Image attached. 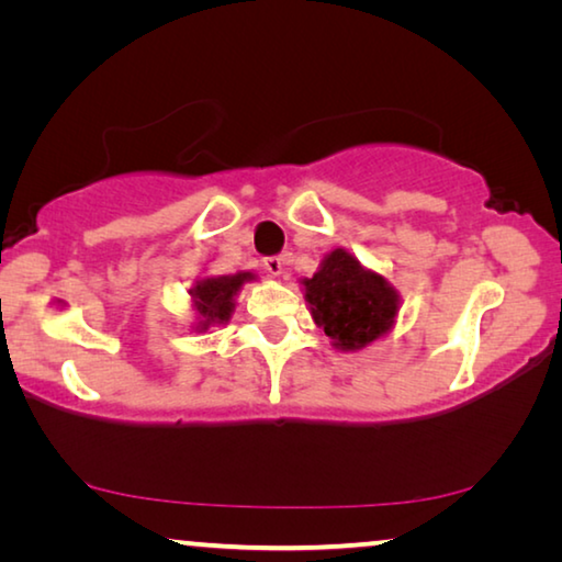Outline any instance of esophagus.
<instances>
[{
    "mask_svg": "<svg viewBox=\"0 0 562 562\" xmlns=\"http://www.w3.org/2000/svg\"><path fill=\"white\" fill-rule=\"evenodd\" d=\"M265 272L270 274V278H280L282 268H284V255H272V258H265Z\"/></svg>",
    "mask_w": 562,
    "mask_h": 562,
    "instance_id": "obj_1",
    "label": "esophagus"
}]
</instances>
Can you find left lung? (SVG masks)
<instances>
[{"mask_svg":"<svg viewBox=\"0 0 562 562\" xmlns=\"http://www.w3.org/2000/svg\"><path fill=\"white\" fill-rule=\"evenodd\" d=\"M302 284L312 319L341 351L372 345L394 325L398 292L341 247L331 250Z\"/></svg>","mask_w":562,"mask_h":562,"instance_id":"1","label":"left lung"}]
</instances>
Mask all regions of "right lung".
Segmentation results:
<instances>
[{
	"instance_id": "1",
	"label": "right lung",
	"mask_w": 562,
	"mask_h": 562,
	"mask_svg": "<svg viewBox=\"0 0 562 562\" xmlns=\"http://www.w3.org/2000/svg\"><path fill=\"white\" fill-rule=\"evenodd\" d=\"M255 280L252 272L223 274V278H203L190 288L193 307L198 310V329H207L211 325H225L235 310V294L240 292L245 282Z\"/></svg>"
}]
</instances>
